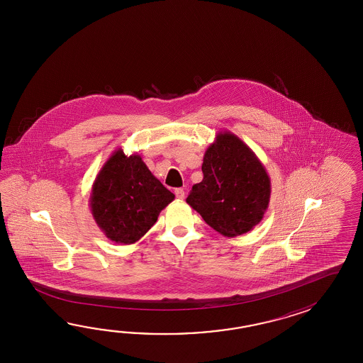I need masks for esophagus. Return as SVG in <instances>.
Listing matches in <instances>:
<instances>
[{
  "mask_svg": "<svg viewBox=\"0 0 363 363\" xmlns=\"http://www.w3.org/2000/svg\"><path fill=\"white\" fill-rule=\"evenodd\" d=\"M175 194H177V197H178L179 200H184L185 192L183 188H177V189H175Z\"/></svg>",
  "mask_w": 363,
  "mask_h": 363,
  "instance_id": "esophagus-1",
  "label": "esophagus"
}]
</instances>
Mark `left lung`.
I'll use <instances>...</instances> for the list:
<instances>
[{
  "label": "left lung",
  "mask_w": 363,
  "mask_h": 363,
  "mask_svg": "<svg viewBox=\"0 0 363 363\" xmlns=\"http://www.w3.org/2000/svg\"><path fill=\"white\" fill-rule=\"evenodd\" d=\"M203 179L186 197L203 220L220 235L252 231L269 208L270 177L255 152L232 132H219L202 163Z\"/></svg>",
  "instance_id": "8db88e82"
}]
</instances>
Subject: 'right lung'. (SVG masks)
I'll use <instances>...</instances> for the list:
<instances>
[{
	"label": "right lung",
	"instance_id": "right-lung-1",
	"mask_svg": "<svg viewBox=\"0 0 363 363\" xmlns=\"http://www.w3.org/2000/svg\"><path fill=\"white\" fill-rule=\"evenodd\" d=\"M174 199L139 155L128 157L119 147L96 177L89 206L108 240L130 245L152 228Z\"/></svg>",
	"mask_w": 363,
	"mask_h": 363
}]
</instances>
